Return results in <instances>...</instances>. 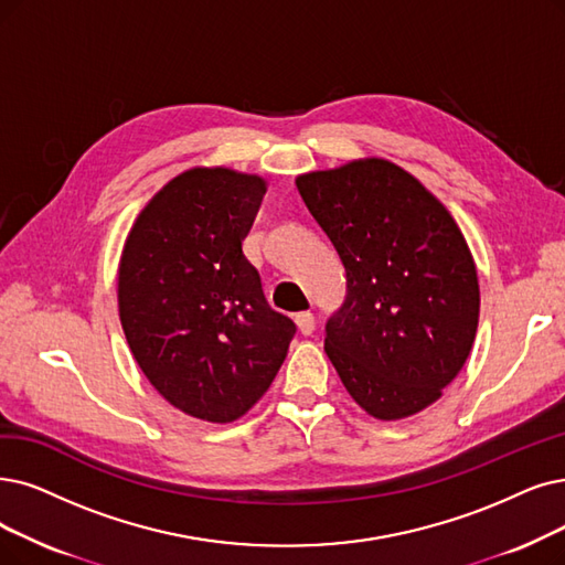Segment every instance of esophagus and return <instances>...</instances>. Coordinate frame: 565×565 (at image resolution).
Returning <instances> with one entry per match:
<instances>
[{"instance_id":"34e87169","label":"esophagus","mask_w":565,"mask_h":565,"mask_svg":"<svg viewBox=\"0 0 565 565\" xmlns=\"http://www.w3.org/2000/svg\"><path fill=\"white\" fill-rule=\"evenodd\" d=\"M297 327L303 335H310L315 331V315L312 312H299L297 315Z\"/></svg>"}]
</instances>
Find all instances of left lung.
<instances>
[{"mask_svg": "<svg viewBox=\"0 0 565 565\" xmlns=\"http://www.w3.org/2000/svg\"><path fill=\"white\" fill-rule=\"evenodd\" d=\"M348 276L324 352L371 417H411L463 369L480 318L478 268L455 217L382 157L297 178Z\"/></svg>", "mask_w": 565, "mask_h": 565, "instance_id": "8db88e82", "label": "left lung"}]
</instances>
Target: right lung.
<instances>
[{
	"mask_svg": "<svg viewBox=\"0 0 565 565\" xmlns=\"http://www.w3.org/2000/svg\"><path fill=\"white\" fill-rule=\"evenodd\" d=\"M266 180L227 167L171 178L134 220L118 310L139 369L173 408L227 424L270 387L295 322L264 299L243 255Z\"/></svg>",
	"mask_w": 565,
	"mask_h": 565,
	"instance_id": "right-lung-1",
	"label": "right lung"
}]
</instances>
